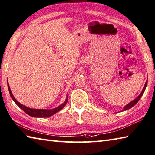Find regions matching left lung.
Listing matches in <instances>:
<instances>
[{
    "mask_svg": "<svg viewBox=\"0 0 155 155\" xmlns=\"http://www.w3.org/2000/svg\"><path fill=\"white\" fill-rule=\"evenodd\" d=\"M147 86V82H146V84H145L144 86V88H143V91H142V92L140 93V95L138 96L137 97V98L134 99L133 101H132L131 102H130L129 104H128L127 105L125 106L124 109H123V111H124V110H128V109H130V108H132V106H134L135 105V104L138 102V101H139V100H140V98L141 97V96L143 95V94H144V90H145V89H146Z\"/></svg>",
    "mask_w": 155,
    "mask_h": 155,
    "instance_id": "8db88e82",
    "label": "left lung"
}]
</instances>
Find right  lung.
<instances>
[{
  "mask_svg": "<svg viewBox=\"0 0 155 155\" xmlns=\"http://www.w3.org/2000/svg\"><path fill=\"white\" fill-rule=\"evenodd\" d=\"M8 91L9 93H10L11 97H12V99L13 100L14 102L17 104V105L21 108L23 111L27 113L28 115H29L31 116H33V117H38V118H47V117H49L53 114H55V113H57L58 112L60 111L65 106V105L68 102V98L67 100H65V102L62 104L61 105H60L59 106L57 107V108L52 109V110H43V109H31L29 108H27L25 106L23 105V104H20L18 102H17V100L15 98V97L12 95V94L11 92V90L10 89V87H9V85L8 84Z\"/></svg>",
  "mask_w": 155,
  "mask_h": 155,
  "instance_id": "add662e5",
  "label": "right lung"
}]
</instances>
